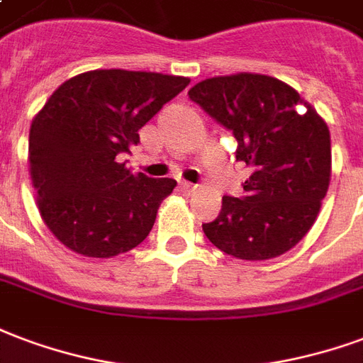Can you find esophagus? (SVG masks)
<instances>
[{
	"mask_svg": "<svg viewBox=\"0 0 363 363\" xmlns=\"http://www.w3.org/2000/svg\"><path fill=\"white\" fill-rule=\"evenodd\" d=\"M181 189L184 190L186 194H194L196 190H198V186H196V184H192V182H182Z\"/></svg>",
	"mask_w": 363,
	"mask_h": 363,
	"instance_id": "obj_1",
	"label": "esophagus"
}]
</instances>
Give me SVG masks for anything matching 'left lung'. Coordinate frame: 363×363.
Wrapping results in <instances>:
<instances>
[{
	"label": "left lung",
	"instance_id": "1",
	"mask_svg": "<svg viewBox=\"0 0 363 363\" xmlns=\"http://www.w3.org/2000/svg\"><path fill=\"white\" fill-rule=\"evenodd\" d=\"M189 96L229 128L238 142L236 161L252 169L242 198L223 196L216 221L202 225L209 242L248 262L289 252L315 223L329 189L327 123L292 86L267 74L213 77Z\"/></svg>",
	"mask_w": 363,
	"mask_h": 363
}]
</instances>
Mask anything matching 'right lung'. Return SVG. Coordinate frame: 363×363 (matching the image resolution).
<instances>
[{"instance_id":"right-lung-1","label":"right lung","mask_w":363,"mask_h":363,"mask_svg":"<svg viewBox=\"0 0 363 363\" xmlns=\"http://www.w3.org/2000/svg\"><path fill=\"white\" fill-rule=\"evenodd\" d=\"M190 79L98 69L65 80L34 117L28 167L40 216L59 242L86 257H113L150 235L177 182L133 174L121 154Z\"/></svg>"}]
</instances>
